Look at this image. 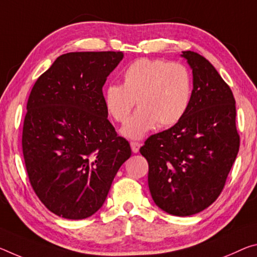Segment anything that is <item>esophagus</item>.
Returning a JSON list of instances; mask_svg holds the SVG:
<instances>
[{
  "label": "esophagus",
  "mask_w": 257,
  "mask_h": 257,
  "mask_svg": "<svg viewBox=\"0 0 257 257\" xmlns=\"http://www.w3.org/2000/svg\"><path fill=\"white\" fill-rule=\"evenodd\" d=\"M130 146H132V150L134 153H138V151L141 149V144L138 143V142H132V143H130Z\"/></svg>",
  "instance_id": "esophagus-1"
}]
</instances>
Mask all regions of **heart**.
Wrapping results in <instances>:
<instances>
[{
	"label": "heart",
	"mask_w": 257,
	"mask_h": 257,
	"mask_svg": "<svg viewBox=\"0 0 257 257\" xmlns=\"http://www.w3.org/2000/svg\"><path fill=\"white\" fill-rule=\"evenodd\" d=\"M192 96V76L183 64L142 58L125 68L122 84L105 87L103 100L107 113L124 122L135 106L140 108L121 129L122 135L140 140L156 125L169 127L185 115Z\"/></svg>",
	"instance_id": "heart-1"
}]
</instances>
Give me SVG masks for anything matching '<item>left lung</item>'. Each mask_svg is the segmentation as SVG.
Wrapping results in <instances>:
<instances>
[{
  "label": "left lung",
  "mask_w": 257,
  "mask_h": 257,
  "mask_svg": "<svg viewBox=\"0 0 257 257\" xmlns=\"http://www.w3.org/2000/svg\"><path fill=\"white\" fill-rule=\"evenodd\" d=\"M181 56L193 75L190 106L172 128L150 136L140 152L149 162V189L156 205L170 215L190 216L222 192L240 138L229 85L205 57L193 51Z\"/></svg>",
  "instance_id": "1"
}]
</instances>
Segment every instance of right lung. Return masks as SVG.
<instances>
[{"label": "right lung", "mask_w": 257, "mask_h": 257, "mask_svg": "<svg viewBox=\"0 0 257 257\" xmlns=\"http://www.w3.org/2000/svg\"><path fill=\"white\" fill-rule=\"evenodd\" d=\"M121 51L68 52L41 75L27 101L23 153L34 192L60 217L98 210L120 167L132 156L103 100Z\"/></svg>", "instance_id": "right-lung-1"}]
</instances>
